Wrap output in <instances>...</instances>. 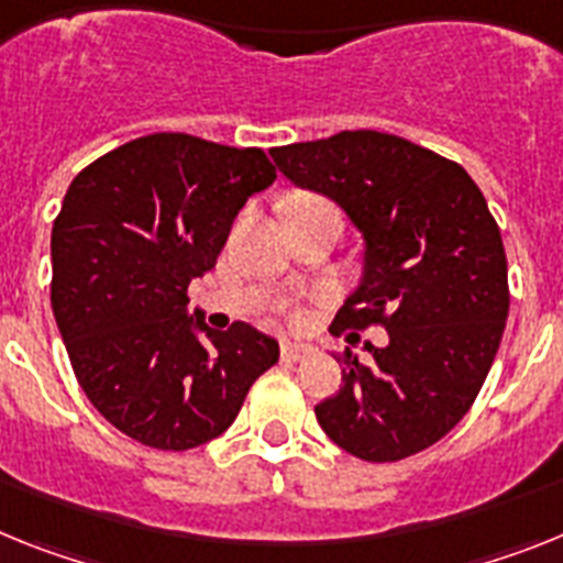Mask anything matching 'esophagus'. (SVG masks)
<instances>
[{
  "instance_id": "1",
  "label": "esophagus",
  "mask_w": 563,
  "mask_h": 563,
  "mask_svg": "<svg viewBox=\"0 0 563 563\" xmlns=\"http://www.w3.org/2000/svg\"><path fill=\"white\" fill-rule=\"evenodd\" d=\"M283 360H288V363H300V360H306V356L311 354V345L309 342H283Z\"/></svg>"
}]
</instances>
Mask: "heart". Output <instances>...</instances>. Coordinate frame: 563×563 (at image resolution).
<instances>
[{
  "mask_svg": "<svg viewBox=\"0 0 563 563\" xmlns=\"http://www.w3.org/2000/svg\"><path fill=\"white\" fill-rule=\"evenodd\" d=\"M295 320H297V322H300V317H295Z\"/></svg>",
  "mask_w": 563,
  "mask_h": 563,
  "instance_id": "1",
  "label": "heart"
}]
</instances>
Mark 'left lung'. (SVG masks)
<instances>
[{"label": "left lung", "mask_w": 563, "mask_h": 563, "mask_svg": "<svg viewBox=\"0 0 563 563\" xmlns=\"http://www.w3.org/2000/svg\"><path fill=\"white\" fill-rule=\"evenodd\" d=\"M268 155L291 184L336 200L365 238L363 283L336 331H388L385 349L365 342L368 360L334 354L342 385L317 405V422L363 462L437 444L476 402L510 311L505 243L485 195L456 161L376 130Z\"/></svg>", "instance_id": "1"}]
</instances>
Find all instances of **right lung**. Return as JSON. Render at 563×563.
Masks as SVG:
<instances>
[{
	"label": "right lung",
	"mask_w": 563,
	"mask_h": 563,
	"mask_svg": "<svg viewBox=\"0 0 563 563\" xmlns=\"http://www.w3.org/2000/svg\"><path fill=\"white\" fill-rule=\"evenodd\" d=\"M277 178L257 146L187 133L121 144L73 178L53 221L51 302L92 408L155 451H192L234 422L277 340L187 314L234 218Z\"/></svg>",
	"instance_id": "add662e5"
}]
</instances>
